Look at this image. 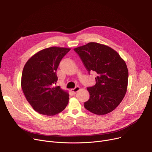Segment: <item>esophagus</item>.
Wrapping results in <instances>:
<instances>
[{"label": "esophagus", "instance_id": "obj_1", "mask_svg": "<svg viewBox=\"0 0 152 152\" xmlns=\"http://www.w3.org/2000/svg\"><path fill=\"white\" fill-rule=\"evenodd\" d=\"M79 90H80V87H76L74 89H72L71 90V92L73 93V94H76L77 92H78Z\"/></svg>", "mask_w": 152, "mask_h": 152}]
</instances>
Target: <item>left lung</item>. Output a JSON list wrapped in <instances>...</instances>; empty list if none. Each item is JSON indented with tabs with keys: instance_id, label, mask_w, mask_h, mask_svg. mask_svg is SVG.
I'll list each match as a JSON object with an SVG mask.
<instances>
[{
	"instance_id": "left-lung-1",
	"label": "left lung",
	"mask_w": 152,
	"mask_h": 152,
	"mask_svg": "<svg viewBox=\"0 0 152 152\" xmlns=\"http://www.w3.org/2000/svg\"><path fill=\"white\" fill-rule=\"evenodd\" d=\"M90 75L97 74L96 84L88 87L90 98L84 102L86 110L95 115H105L114 110L127 91L128 70L125 61L111 47L96 42L74 49Z\"/></svg>"
}]
</instances>
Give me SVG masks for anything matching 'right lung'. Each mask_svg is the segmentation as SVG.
<instances>
[{"label":"right lung","instance_id":"add662e5","mask_svg":"<svg viewBox=\"0 0 152 152\" xmlns=\"http://www.w3.org/2000/svg\"><path fill=\"white\" fill-rule=\"evenodd\" d=\"M69 50V48H47L34 55L24 66L23 92L31 107L40 114L53 116L68 105L69 94L55 85L60 62Z\"/></svg>","mask_w":152,"mask_h":152}]
</instances>
